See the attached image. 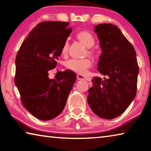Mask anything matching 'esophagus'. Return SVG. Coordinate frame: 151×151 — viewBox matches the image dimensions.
Returning a JSON list of instances; mask_svg holds the SVG:
<instances>
[{"label":"esophagus","mask_w":151,"mask_h":151,"mask_svg":"<svg viewBox=\"0 0 151 151\" xmlns=\"http://www.w3.org/2000/svg\"><path fill=\"white\" fill-rule=\"evenodd\" d=\"M77 79L78 80H85V81H90V78L87 77V76L81 75H77Z\"/></svg>","instance_id":"obj_1"}]
</instances>
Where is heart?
I'll return each instance as SVG.
<instances>
[{
    "label": "heart",
    "instance_id": "b5f03b06",
    "mask_svg": "<svg viewBox=\"0 0 151 151\" xmlns=\"http://www.w3.org/2000/svg\"><path fill=\"white\" fill-rule=\"evenodd\" d=\"M76 37L78 40L85 45L87 48H91L94 45L95 40L93 35L87 31H82L78 33ZM69 42L68 40H66L63 43V45L61 49L62 55H65L68 52ZM89 55H93V50L89 49L88 50ZM92 65V62L88 58H82V59H77V58H71L68 60L65 63L66 67L70 70L75 72L81 75H84L86 73L88 68H89Z\"/></svg>",
    "mask_w": 151,
    "mask_h": 151
}]
</instances>
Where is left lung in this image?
Here are the masks:
<instances>
[{"mask_svg":"<svg viewBox=\"0 0 151 151\" xmlns=\"http://www.w3.org/2000/svg\"><path fill=\"white\" fill-rule=\"evenodd\" d=\"M94 28L102 50L97 69L105 76L92 79L87 101L97 116L112 119L123 113L136 96L139 72L137 54L116 25L99 24Z\"/></svg>","mask_w":151,"mask_h":151,"instance_id":"obj_1","label":"left lung"}]
</instances>
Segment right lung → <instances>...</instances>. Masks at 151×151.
Instances as JSON below:
<instances>
[{
	"instance_id": "add662e5",
	"label": "right lung",
	"mask_w": 151,
	"mask_h": 151,
	"mask_svg": "<svg viewBox=\"0 0 151 151\" xmlns=\"http://www.w3.org/2000/svg\"><path fill=\"white\" fill-rule=\"evenodd\" d=\"M68 24L58 21L37 24L22 43L15 60L14 83L22 103L42 121L60 114L76 79L75 73L67 70L48 78V71L56 67L63 43L72 32Z\"/></svg>"
}]
</instances>
